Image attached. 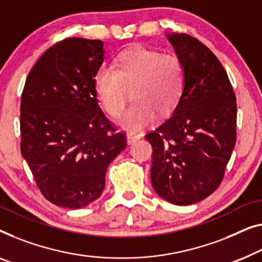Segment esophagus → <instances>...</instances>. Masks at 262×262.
<instances>
[{
  "mask_svg": "<svg viewBox=\"0 0 262 262\" xmlns=\"http://www.w3.org/2000/svg\"><path fill=\"white\" fill-rule=\"evenodd\" d=\"M127 138V144H134L142 138V135H137V134H127L126 136Z\"/></svg>",
  "mask_w": 262,
  "mask_h": 262,
  "instance_id": "1",
  "label": "esophagus"
}]
</instances>
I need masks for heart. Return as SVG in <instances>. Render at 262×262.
Segmentation results:
<instances>
[{"mask_svg": "<svg viewBox=\"0 0 262 262\" xmlns=\"http://www.w3.org/2000/svg\"><path fill=\"white\" fill-rule=\"evenodd\" d=\"M184 85V67L178 56L144 46L122 52L115 68L100 67L94 75L98 99L113 118L123 113L131 90L134 103L118 122L130 132L149 126L156 113L165 116L171 112L182 98Z\"/></svg>", "mask_w": 262, "mask_h": 262, "instance_id": "obj_1", "label": "heart"}]
</instances>
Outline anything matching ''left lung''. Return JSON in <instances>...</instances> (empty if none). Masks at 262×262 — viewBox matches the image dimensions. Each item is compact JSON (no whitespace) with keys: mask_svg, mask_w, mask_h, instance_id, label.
<instances>
[{"mask_svg":"<svg viewBox=\"0 0 262 262\" xmlns=\"http://www.w3.org/2000/svg\"><path fill=\"white\" fill-rule=\"evenodd\" d=\"M185 85L171 116L145 135L152 146L151 183L168 202L189 206L216 190L236 142V98L225 68L188 34H168Z\"/></svg>","mask_w":262,"mask_h":262,"instance_id":"left-lung-1","label":"left lung"}]
</instances>
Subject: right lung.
Returning a JSON list of instances; mask_svg holds the SVG:
<instances>
[{
  "label": "right lung",
  "instance_id": "add662e5",
  "mask_svg": "<svg viewBox=\"0 0 262 262\" xmlns=\"http://www.w3.org/2000/svg\"><path fill=\"white\" fill-rule=\"evenodd\" d=\"M104 42L68 37L30 70L21 96V154L37 188L59 207L79 209L101 195L105 173L126 137L101 111L94 75Z\"/></svg>",
  "mask_w": 262,
  "mask_h": 262
}]
</instances>
